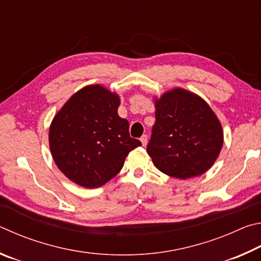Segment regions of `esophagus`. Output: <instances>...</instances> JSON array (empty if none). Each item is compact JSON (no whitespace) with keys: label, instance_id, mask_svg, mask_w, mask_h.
Listing matches in <instances>:
<instances>
[{"label":"esophagus","instance_id":"34e87169","mask_svg":"<svg viewBox=\"0 0 261 261\" xmlns=\"http://www.w3.org/2000/svg\"><path fill=\"white\" fill-rule=\"evenodd\" d=\"M140 141H141V142H142L143 147H145V145H147V143H148V136L147 135H143L142 138L140 139Z\"/></svg>","mask_w":261,"mask_h":261}]
</instances>
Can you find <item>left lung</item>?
I'll return each instance as SVG.
<instances>
[{
  "mask_svg": "<svg viewBox=\"0 0 261 261\" xmlns=\"http://www.w3.org/2000/svg\"><path fill=\"white\" fill-rule=\"evenodd\" d=\"M154 108L156 122L147 147L153 165L181 180L208 171L223 144L222 126L211 107L177 87L154 97Z\"/></svg>",
  "mask_w": 261,
  "mask_h": 261,
  "instance_id": "left-lung-1",
  "label": "left lung"
}]
</instances>
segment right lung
Here are the masks:
<instances>
[{"mask_svg":"<svg viewBox=\"0 0 261 261\" xmlns=\"http://www.w3.org/2000/svg\"><path fill=\"white\" fill-rule=\"evenodd\" d=\"M120 97L102 85L86 86L55 114L49 148L68 180L98 188L121 171L132 150L141 145L129 136V123L118 116Z\"/></svg>","mask_w":261,"mask_h":261,"instance_id":"add662e5","label":"right lung"}]
</instances>
